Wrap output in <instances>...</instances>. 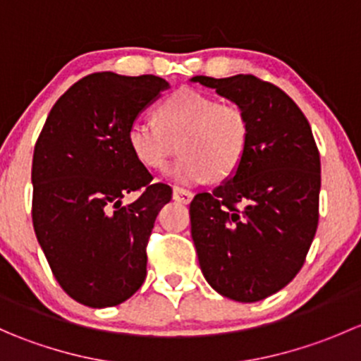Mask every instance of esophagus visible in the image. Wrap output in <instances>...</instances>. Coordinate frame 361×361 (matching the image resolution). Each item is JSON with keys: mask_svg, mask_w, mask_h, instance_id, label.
I'll list each match as a JSON object with an SVG mask.
<instances>
[{"mask_svg": "<svg viewBox=\"0 0 361 361\" xmlns=\"http://www.w3.org/2000/svg\"><path fill=\"white\" fill-rule=\"evenodd\" d=\"M173 197H174V201L187 204V202H190V201H192V197H194V194H192L190 190H187V188L174 187V190H173Z\"/></svg>", "mask_w": 361, "mask_h": 361, "instance_id": "34e87169", "label": "esophagus"}]
</instances>
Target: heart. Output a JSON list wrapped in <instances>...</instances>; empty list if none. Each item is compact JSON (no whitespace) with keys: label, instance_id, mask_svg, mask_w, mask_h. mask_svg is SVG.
Here are the masks:
<instances>
[{"label":"heart","instance_id":"1","mask_svg":"<svg viewBox=\"0 0 361 361\" xmlns=\"http://www.w3.org/2000/svg\"><path fill=\"white\" fill-rule=\"evenodd\" d=\"M155 123L136 120L127 130V143L137 162L162 171L171 157H181L169 174L180 183H202L231 178L241 166L250 145L251 123L243 106L216 101L209 94L180 89L160 101Z\"/></svg>","mask_w":361,"mask_h":361}]
</instances>
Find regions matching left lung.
<instances>
[{
	"instance_id": "8db88e82",
	"label": "left lung",
	"mask_w": 361,
	"mask_h": 361,
	"mask_svg": "<svg viewBox=\"0 0 361 361\" xmlns=\"http://www.w3.org/2000/svg\"><path fill=\"white\" fill-rule=\"evenodd\" d=\"M248 113V150L234 176L190 202L192 239L206 281L258 302L304 265L319 220L322 164L311 126L288 94L253 75L195 76Z\"/></svg>"
}]
</instances>
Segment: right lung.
Listing matches in <instances>:
<instances>
[{
	"label": "right lung",
	"mask_w": 361,
	"mask_h": 361,
	"mask_svg": "<svg viewBox=\"0 0 361 361\" xmlns=\"http://www.w3.org/2000/svg\"><path fill=\"white\" fill-rule=\"evenodd\" d=\"M167 85L155 75L83 76L54 104L35 145V234L61 288L89 307L122 304L147 278L148 239L173 190L152 183L127 130ZM133 191L137 201L122 204Z\"/></svg>",
	"instance_id": "1"
}]
</instances>
